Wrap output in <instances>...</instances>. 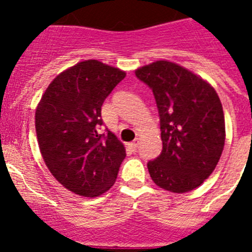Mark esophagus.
Instances as JSON below:
<instances>
[{
  "mask_svg": "<svg viewBox=\"0 0 252 252\" xmlns=\"http://www.w3.org/2000/svg\"><path fill=\"white\" fill-rule=\"evenodd\" d=\"M139 142H140L139 140H135V141L131 142L130 146L133 149V150H137V148H139Z\"/></svg>",
  "mask_w": 252,
  "mask_h": 252,
  "instance_id": "1",
  "label": "esophagus"
}]
</instances>
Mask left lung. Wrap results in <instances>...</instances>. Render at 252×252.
Returning <instances> with one entry per match:
<instances>
[{
	"mask_svg": "<svg viewBox=\"0 0 252 252\" xmlns=\"http://www.w3.org/2000/svg\"><path fill=\"white\" fill-rule=\"evenodd\" d=\"M153 91L162 150L148 162L154 183L186 193L212 174L224 146V116L215 88L188 69L166 60L135 72Z\"/></svg>",
	"mask_w": 252,
	"mask_h": 252,
	"instance_id": "8db88e82",
	"label": "left lung"
}]
</instances>
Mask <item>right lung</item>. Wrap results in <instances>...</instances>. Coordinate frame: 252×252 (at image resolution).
I'll list each match as a JSON object with an SVG mask.
<instances>
[{"label":"right lung","mask_w":252,"mask_h":252,"mask_svg":"<svg viewBox=\"0 0 252 252\" xmlns=\"http://www.w3.org/2000/svg\"><path fill=\"white\" fill-rule=\"evenodd\" d=\"M126 73L86 60L60 73L37 104L35 127L46 166L64 188L83 197L107 192L126 157L122 142L106 130L101 107Z\"/></svg>","instance_id":"1"}]
</instances>
